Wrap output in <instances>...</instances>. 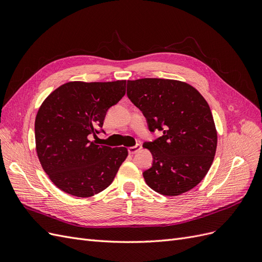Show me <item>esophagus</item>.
<instances>
[{"instance_id": "obj_1", "label": "esophagus", "mask_w": 262, "mask_h": 262, "mask_svg": "<svg viewBox=\"0 0 262 262\" xmlns=\"http://www.w3.org/2000/svg\"><path fill=\"white\" fill-rule=\"evenodd\" d=\"M142 148V146L141 145H136V146H131V147H129L128 148V150H129V154H131V155H133V154H136V153H138L139 150Z\"/></svg>"}]
</instances>
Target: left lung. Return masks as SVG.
Returning <instances> with one entry per match:
<instances>
[{"instance_id":"obj_1","label":"left lung","mask_w":262,"mask_h":262,"mask_svg":"<svg viewBox=\"0 0 262 262\" xmlns=\"http://www.w3.org/2000/svg\"><path fill=\"white\" fill-rule=\"evenodd\" d=\"M126 95L147 119L150 131L163 132L143 144L153 165L143 172L147 186L175 196L194 188L207 175L217 146V131L207 100L193 86L168 78H139Z\"/></svg>"}]
</instances>
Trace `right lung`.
<instances>
[{"label":"right lung","instance_id":"add662e5","mask_svg":"<svg viewBox=\"0 0 262 262\" xmlns=\"http://www.w3.org/2000/svg\"><path fill=\"white\" fill-rule=\"evenodd\" d=\"M125 80L73 81L61 85L39 107L35 120L36 150L42 169L62 191L89 198L114 181L128 148L98 145L107 110L125 94Z\"/></svg>","mask_w":262,"mask_h":262}]
</instances>
